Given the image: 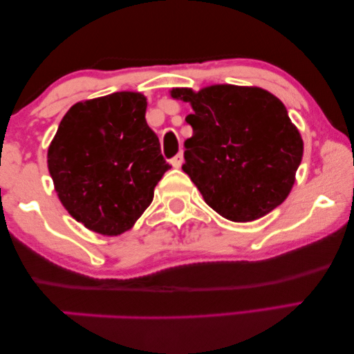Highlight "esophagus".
<instances>
[{
  "mask_svg": "<svg viewBox=\"0 0 354 354\" xmlns=\"http://www.w3.org/2000/svg\"><path fill=\"white\" fill-rule=\"evenodd\" d=\"M171 165L174 167H180L183 165V152H178L174 158L171 160Z\"/></svg>",
  "mask_w": 354,
  "mask_h": 354,
  "instance_id": "esophagus-1",
  "label": "esophagus"
}]
</instances>
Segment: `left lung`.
I'll use <instances>...</instances> for the list:
<instances>
[{"label":"left lung","mask_w":354,"mask_h":354,"mask_svg":"<svg viewBox=\"0 0 354 354\" xmlns=\"http://www.w3.org/2000/svg\"><path fill=\"white\" fill-rule=\"evenodd\" d=\"M189 102L193 136L182 169L225 219L248 223L287 199L303 158V139L279 98L260 88L216 84L172 89Z\"/></svg>","instance_id":"obj_1"}]
</instances>
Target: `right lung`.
I'll return each instance as SVG.
<instances>
[{"label": "right lung", "instance_id": "1", "mask_svg": "<svg viewBox=\"0 0 354 354\" xmlns=\"http://www.w3.org/2000/svg\"><path fill=\"white\" fill-rule=\"evenodd\" d=\"M146 108L139 92L75 103L48 147V171L59 201L97 234L129 230L171 167L146 122Z\"/></svg>", "mask_w": 354, "mask_h": 354}]
</instances>
